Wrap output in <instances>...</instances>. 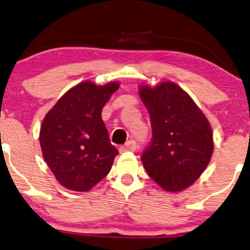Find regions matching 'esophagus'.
I'll return each mask as SVG.
<instances>
[{
    "instance_id": "1",
    "label": "esophagus",
    "mask_w": 250,
    "mask_h": 250,
    "mask_svg": "<svg viewBox=\"0 0 250 250\" xmlns=\"http://www.w3.org/2000/svg\"><path fill=\"white\" fill-rule=\"evenodd\" d=\"M136 148H137V144H136V142L129 141L125 145H122V146L120 147V151H121V152H125V151H136Z\"/></svg>"
}]
</instances>
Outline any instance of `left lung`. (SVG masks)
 Here are the masks:
<instances>
[{"mask_svg": "<svg viewBox=\"0 0 250 250\" xmlns=\"http://www.w3.org/2000/svg\"><path fill=\"white\" fill-rule=\"evenodd\" d=\"M152 138L142 153L148 176L167 191H181L200 178L213 152L212 129L190 96L173 82L141 85Z\"/></svg>", "mask_w": 250, "mask_h": 250, "instance_id": "obj_1", "label": "left lung"}]
</instances>
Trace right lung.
<instances>
[{
  "instance_id": "add662e5",
  "label": "right lung",
  "mask_w": 250,
  "mask_h": 250,
  "mask_svg": "<svg viewBox=\"0 0 250 250\" xmlns=\"http://www.w3.org/2000/svg\"><path fill=\"white\" fill-rule=\"evenodd\" d=\"M119 86V82H82L60 98L41 123L43 159L63 187L88 191L112 168L119 151L109 142L102 110Z\"/></svg>"
}]
</instances>
